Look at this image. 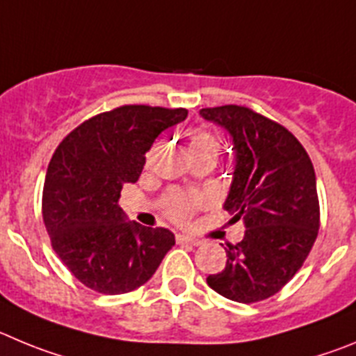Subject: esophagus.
Returning <instances> with one entry per match:
<instances>
[{
    "instance_id": "34e87169",
    "label": "esophagus",
    "mask_w": 356,
    "mask_h": 356,
    "mask_svg": "<svg viewBox=\"0 0 356 356\" xmlns=\"http://www.w3.org/2000/svg\"><path fill=\"white\" fill-rule=\"evenodd\" d=\"M175 241H177L179 245H191V246L202 245L200 239L190 238V236H182V234H177V238H175Z\"/></svg>"
}]
</instances>
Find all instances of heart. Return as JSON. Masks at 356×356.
I'll return each instance as SVG.
<instances>
[{"label":"heart","instance_id":"b5f03b06","mask_svg":"<svg viewBox=\"0 0 356 356\" xmlns=\"http://www.w3.org/2000/svg\"><path fill=\"white\" fill-rule=\"evenodd\" d=\"M188 138H190V147L195 158L206 154L218 156L222 150V142L218 138V134L211 131L209 127H193V129L188 131ZM198 206H200V198L197 195H188L182 193V191H172L163 200V211L175 223L188 222Z\"/></svg>","mask_w":356,"mask_h":356}]
</instances>
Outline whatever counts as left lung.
Segmentation results:
<instances>
[{"instance_id":"1","label":"left lung","mask_w":356,"mask_h":356,"mask_svg":"<svg viewBox=\"0 0 356 356\" xmlns=\"http://www.w3.org/2000/svg\"><path fill=\"white\" fill-rule=\"evenodd\" d=\"M234 138L236 170L225 209L245 222V238L227 243V264L209 275L218 294L238 303L277 294L309 257L319 232L316 174L289 129L238 104L202 108Z\"/></svg>"}]
</instances>
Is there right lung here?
Returning <instances> with one entry per match:
<instances>
[{
  "label": "right lung",
  "instance_id": "right-lung-1",
  "mask_svg": "<svg viewBox=\"0 0 356 356\" xmlns=\"http://www.w3.org/2000/svg\"><path fill=\"white\" fill-rule=\"evenodd\" d=\"M184 108L124 104L90 117L53 152L42 191L51 246L83 286L124 294L143 286L175 245L168 229L124 220L122 186L138 181L159 133L182 122Z\"/></svg>",
  "mask_w": 356,
  "mask_h": 356
}]
</instances>
